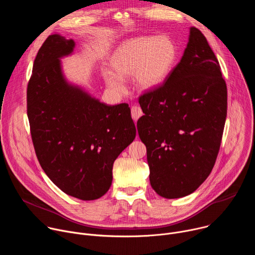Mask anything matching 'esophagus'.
Returning <instances> with one entry per match:
<instances>
[{"mask_svg": "<svg viewBox=\"0 0 255 255\" xmlns=\"http://www.w3.org/2000/svg\"><path fill=\"white\" fill-rule=\"evenodd\" d=\"M142 115H143V112H142L141 108L139 106L136 105V106H133L131 108V116H132L134 121H137Z\"/></svg>", "mask_w": 255, "mask_h": 255, "instance_id": "esophagus-1", "label": "esophagus"}]
</instances>
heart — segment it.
Wrapping results in <instances>:
<instances>
[{"mask_svg": "<svg viewBox=\"0 0 255 255\" xmlns=\"http://www.w3.org/2000/svg\"><path fill=\"white\" fill-rule=\"evenodd\" d=\"M177 49L166 36H140L122 43L111 58V70L104 72L107 86L117 93L125 91L123 78L135 76L136 84L143 90L161 85L174 66Z\"/></svg>", "mask_w": 255, "mask_h": 255, "instance_id": "heart-1", "label": "heart"}]
</instances>
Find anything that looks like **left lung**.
Wrapping results in <instances>:
<instances>
[{
	"label": "left lung",
	"mask_w": 255,
	"mask_h": 255,
	"mask_svg": "<svg viewBox=\"0 0 255 255\" xmlns=\"http://www.w3.org/2000/svg\"><path fill=\"white\" fill-rule=\"evenodd\" d=\"M137 130L152 189L166 199L194 193L211 173L227 116V87L204 34L191 27L184 55L162 85L139 97Z\"/></svg>",
	"instance_id": "obj_1"
}]
</instances>
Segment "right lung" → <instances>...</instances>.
<instances>
[{"mask_svg": "<svg viewBox=\"0 0 255 255\" xmlns=\"http://www.w3.org/2000/svg\"><path fill=\"white\" fill-rule=\"evenodd\" d=\"M75 41L51 34L33 63L27 115L38 161L68 196L97 200L110 189L113 164L134 140L128 104L109 106L66 82L60 59Z\"/></svg>", "mask_w": 255, "mask_h": 255, "instance_id": "obj_1", "label": "right lung"}]
</instances>
